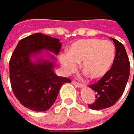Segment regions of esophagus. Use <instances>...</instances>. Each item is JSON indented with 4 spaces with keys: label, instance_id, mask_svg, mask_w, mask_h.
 <instances>
[{
    "label": "esophagus",
    "instance_id": "obj_1",
    "mask_svg": "<svg viewBox=\"0 0 134 134\" xmlns=\"http://www.w3.org/2000/svg\"><path fill=\"white\" fill-rule=\"evenodd\" d=\"M72 84H73L74 85H75L76 87H77V88H82V87H83V85H82V84H80V83L76 81V80H73V81H72Z\"/></svg>",
    "mask_w": 134,
    "mask_h": 134
}]
</instances>
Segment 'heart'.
Here are the masks:
<instances>
[{
  "label": "heart",
  "mask_w": 134,
  "mask_h": 134,
  "mask_svg": "<svg viewBox=\"0 0 134 134\" xmlns=\"http://www.w3.org/2000/svg\"><path fill=\"white\" fill-rule=\"evenodd\" d=\"M115 58V48L110 41L85 39L73 43L68 54L60 56L63 70L70 73L81 62L83 71L91 79H99L110 71Z\"/></svg>",
  "instance_id": "1"
}]
</instances>
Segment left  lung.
<instances>
[{"instance_id": "left-lung-1", "label": "left lung", "mask_w": 134, "mask_h": 134, "mask_svg": "<svg viewBox=\"0 0 134 134\" xmlns=\"http://www.w3.org/2000/svg\"><path fill=\"white\" fill-rule=\"evenodd\" d=\"M115 58L111 68L97 83L89 87L95 93V101L89 107L92 110H103L113 106L122 96L129 77L130 63L125 46L113 39Z\"/></svg>"}]
</instances>
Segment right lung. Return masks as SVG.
I'll return each instance as SVG.
<instances>
[{
  "mask_svg": "<svg viewBox=\"0 0 134 134\" xmlns=\"http://www.w3.org/2000/svg\"><path fill=\"white\" fill-rule=\"evenodd\" d=\"M61 46L57 38L36 33L19 41L11 56L9 80L14 94L31 111H47L54 103L62 85L71 83L70 79L56 75V58L48 53L58 55Z\"/></svg>",
  "mask_w": 134,
  "mask_h": 134,
  "instance_id": "add662e5",
  "label": "right lung"
}]
</instances>
